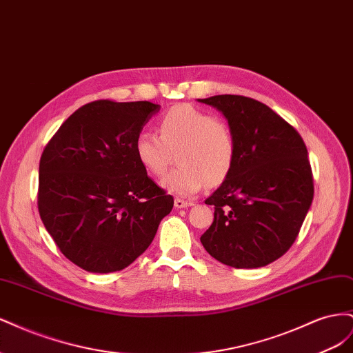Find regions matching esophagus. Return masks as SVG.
Wrapping results in <instances>:
<instances>
[{"mask_svg": "<svg viewBox=\"0 0 353 353\" xmlns=\"http://www.w3.org/2000/svg\"><path fill=\"white\" fill-rule=\"evenodd\" d=\"M174 205H175V208H176V209H183V208H190V206H193L194 203H193V201H188V200H183V199H179V197H175V200H174Z\"/></svg>", "mask_w": 353, "mask_h": 353, "instance_id": "esophagus-1", "label": "esophagus"}]
</instances>
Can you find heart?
<instances>
[{"label": "heart", "instance_id": "heart-1", "mask_svg": "<svg viewBox=\"0 0 353 353\" xmlns=\"http://www.w3.org/2000/svg\"><path fill=\"white\" fill-rule=\"evenodd\" d=\"M159 135H137L135 154L148 174L160 176L174 162L178 166L162 179L169 193L190 197L203 185L216 187L236 163L237 143L230 123L191 104H176L157 123Z\"/></svg>", "mask_w": 353, "mask_h": 353}]
</instances>
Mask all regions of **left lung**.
<instances>
[{
    "instance_id": "obj_1",
    "label": "left lung",
    "mask_w": 353,
    "mask_h": 353,
    "mask_svg": "<svg viewBox=\"0 0 353 353\" xmlns=\"http://www.w3.org/2000/svg\"><path fill=\"white\" fill-rule=\"evenodd\" d=\"M223 113L237 143L236 163L206 205L213 222L200 237L232 268H261L292 248L314 199L306 145L268 105L244 95L199 100Z\"/></svg>"
}]
</instances>
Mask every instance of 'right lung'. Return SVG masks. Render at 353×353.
Instances as JSON below:
<instances>
[{
    "label": "right lung",
    "mask_w": 353,
    "mask_h": 353,
    "mask_svg": "<svg viewBox=\"0 0 353 353\" xmlns=\"http://www.w3.org/2000/svg\"><path fill=\"white\" fill-rule=\"evenodd\" d=\"M159 109L150 101H91L42 152L39 216L60 252L85 271L126 268L174 208L135 154L137 135Z\"/></svg>",
    "instance_id": "obj_1"
}]
</instances>
